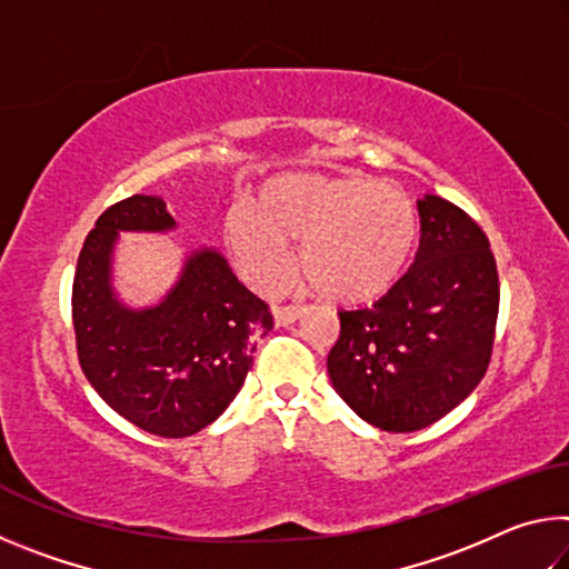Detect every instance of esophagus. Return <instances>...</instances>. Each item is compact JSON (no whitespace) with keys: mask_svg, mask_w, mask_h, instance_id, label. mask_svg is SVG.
Segmentation results:
<instances>
[{"mask_svg":"<svg viewBox=\"0 0 569 569\" xmlns=\"http://www.w3.org/2000/svg\"><path fill=\"white\" fill-rule=\"evenodd\" d=\"M271 311H273V319H276L278 326H288V323H293L296 319H301L303 308L301 306H273Z\"/></svg>","mask_w":569,"mask_h":569,"instance_id":"obj_1","label":"esophagus"}]
</instances>
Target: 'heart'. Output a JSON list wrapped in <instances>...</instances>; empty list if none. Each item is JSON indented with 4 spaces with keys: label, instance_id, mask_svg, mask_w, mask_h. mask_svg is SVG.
<instances>
[{
    "label": "heart",
    "instance_id": "1",
    "mask_svg": "<svg viewBox=\"0 0 569 569\" xmlns=\"http://www.w3.org/2000/svg\"><path fill=\"white\" fill-rule=\"evenodd\" d=\"M226 243L243 273L273 288L298 268L316 293L339 303L371 301L399 281L419 243V213L401 190L371 178L286 176L268 180L256 208L226 216Z\"/></svg>",
    "mask_w": 569,
    "mask_h": 569
}]
</instances>
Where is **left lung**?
<instances>
[{"label":"left lung","instance_id":"left-lung-1","mask_svg":"<svg viewBox=\"0 0 569 569\" xmlns=\"http://www.w3.org/2000/svg\"><path fill=\"white\" fill-rule=\"evenodd\" d=\"M413 266L369 308L339 311L329 353L339 397L383 431H419L465 401L492 359L499 276L489 238L459 206L419 200Z\"/></svg>","mask_w":569,"mask_h":569}]
</instances>
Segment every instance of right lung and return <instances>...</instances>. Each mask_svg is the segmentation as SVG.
I'll use <instances>...</instances> for the list:
<instances>
[{
  "mask_svg": "<svg viewBox=\"0 0 569 569\" xmlns=\"http://www.w3.org/2000/svg\"><path fill=\"white\" fill-rule=\"evenodd\" d=\"M170 228L176 220L152 196L104 210L77 258L72 326L77 359L102 401L142 431L180 439L213 423L236 399L273 316L208 248L188 258L158 306H122L110 286L118 233Z\"/></svg>",
  "mask_w": 569,
  "mask_h": 569,
  "instance_id": "1",
  "label": "right lung"
}]
</instances>
